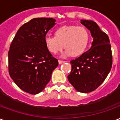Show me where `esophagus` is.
Returning <instances> with one entry per match:
<instances>
[{
    "instance_id": "34e87169",
    "label": "esophagus",
    "mask_w": 120,
    "mask_h": 120,
    "mask_svg": "<svg viewBox=\"0 0 120 120\" xmlns=\"http://www.w3.org/2000/svg\"><path fill=\"white\" fill-rule=\"evenodd\" d=\"M65 62V61H63V60H58V64H62L63 63Z\"/></svg>"
}]
</instances>
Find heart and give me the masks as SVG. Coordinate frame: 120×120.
I'll use <instances>...</instances> for the list:
<instances>
[{"mask_svg":"<svg viewBox=\"0 0 120 120\" xmlns=\"http://www.w3.org/2000/svg\"><path fill=\"white\" fill-rule=\"evenodd\" d=\"M89 40V32L85 27L65 26L56 31L55 37L47 35L44 40L48 50L53 54L60 51L64 45L66 49L63 52V56L71 55L77 56L85 51Z\"/></svg>","mask_w":120,"mask_h":120,"instance_id":"b5f03b06","label":"heart"}]
</instances>
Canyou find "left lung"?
Listing matches in <instances>:
<instances>
[{
  "instance_id": "8db88e82",
  "label": "left lung",
  "mask_w": 120,
  "mask_h": 120,
  "mask_svg": "<svg viewBox=\"0 0 120 120\" xmlns=\"http://www.w3.org/2000/svg\"><path fill=\"white\" fill-rule=\"evenodd\" d=\"M80 23L90 32L93 41L89 49L71 60L68 80L76 90L87 93L103 83L112 68V57L109 37L95 22L81 20Z\"/></svg>"
}]
</instances>
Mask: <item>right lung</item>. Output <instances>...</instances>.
I'll return each mask as SVG.
<instances>
[{"label":"right lung","mask_w":120,"mask_h":120,"mask_svg":"<svg viewBox=\"0 0 120 120\" xmlns=\"http://www.w3.org/2000/svg\"><path fill=\"white\" fill-rule=\"evenodd\" d=\"M52 18H35L22 25L9 52V75L19 87L31 94L44 89L58 62L45 44L47 33L56 24Z\"/></svg>","instance_id":"right-lung-1"}]
</instances>
